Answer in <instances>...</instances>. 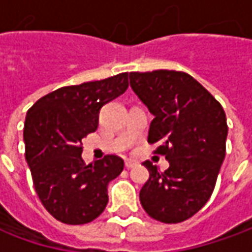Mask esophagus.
Segmentation results:
<instances>
[{"label": "esophagus", "mask_w": 252, "mask_h": 252, "mask_svg": "<svg viewBox=\"0 0 252 252\" xmlns=\"http://www.w3.org/2000/svg\"><path fill=\"white\" fill-rule=\"evenodd\" d=\"M136 164H137V162H136V161H133V160H126V161H125V167H126L127 169L133 168V167H134Z\"/></svg>", "instance_id": "1"}]
</instances>
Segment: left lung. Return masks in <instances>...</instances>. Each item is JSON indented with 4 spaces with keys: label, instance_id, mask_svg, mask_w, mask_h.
I'll return each instance as SVG.
<instances>
[{
    "label": "left lung",
    "instance_id": "1",
    "mask_svg": "<svg viewBox=\"0 0 252 252\" xmlns=\"http://www.w3.org/2000/svg\"><path fill=\"white\" fill-rule=\"evenodd\" d=\"M130 87L154 119L149 143L165 156L169 167L160 172L143 162L150 178L140 203L150 218L181 223L208 202L226 156L227 122L221 105L189 74L174 70L130 73Z\"/></svg>",
    "mask_w": 252,
    "mask_h": 252
}]
</instances>
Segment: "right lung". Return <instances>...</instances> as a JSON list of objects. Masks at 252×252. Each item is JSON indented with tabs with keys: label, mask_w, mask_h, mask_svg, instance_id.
<instances>
[{
	"label": "right lung",
	"mask_w": 252,
	"mask_h": 252,
	"mask_svg": "<svg viewBox=\"0 0 252 252\" xmlns=\"http://www.w3.org/2000/svg\"><path fill=\"white\" fill-rule=\"evenodd\" d=\"M127 73L62 87L26 113L25 158L46 210L65 224H85L108 205V184L125 167L118 156L85 165L83 139L96 130L101 108L127 90Z\"/></svg>",
	"instance_id": "add662e5"
}]
</instances>
